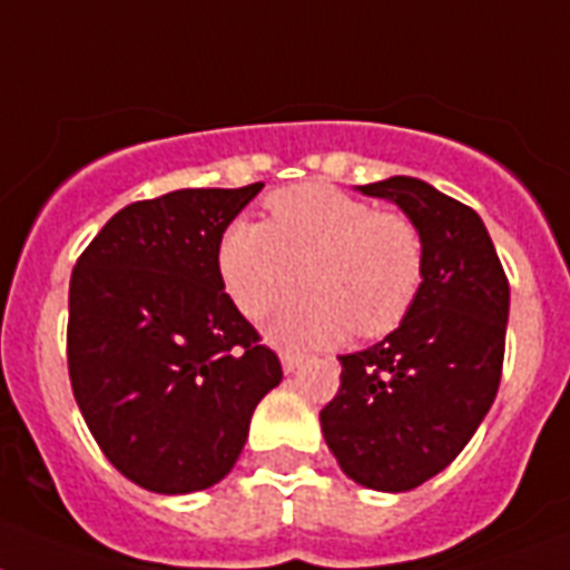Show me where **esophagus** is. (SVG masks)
I'll return each mask as SVG.
<instances>
[{
  "instance_id": "1",
  "label": "esophagus",
  "mask_w": 570,
  "mask_h": 570,
  "mask_svg": "<svg viewBox=\"0 0 570 570\" xmlns=\"http://www.w3.org/2000/svg\"><path fill=\"white\" fill-rule=\"evenodd\" d=\"M279 358H282V370H285V373H294L296 366L303 364V355H299V352H288V350H285L279 355Z\"/></svg>"
}]
</instances>
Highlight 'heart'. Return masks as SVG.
I'll return each instance as SVG.
<instances>
[{
	"instance_id": "b5f03b06",
	"label": "heart",
	"mask_w": 570,
	"mask_h": 570,
	"mask_svg": "<svg viewBox=\"0 0 570 570\" xmlns=\"http://www.w3.org/2000/svg\"><path fill=\"white\" fill-rule=\"evenodd\" d=\"M271 224L229 220L215 262L229 299L262 317L299 276L303 294L274 312L267 332L288 346H326L350 335H390L420 299L425 244L396 212L326 186L299 183L267 197Z\"/></svg>"
}]
</instances>
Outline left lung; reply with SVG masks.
I'll use <instances>...</instances> for the list:
<instances>
[{
	"instance_id": "obj_1",
	"label": "left lung",
	"mask_w": 570,
	"mask_h": 570,
	"mask_svg": "<svg viewBox=\"0 0 570 570\" xmlns=\"http://www.w3.org/2000/svg\"><path fill=\"white\" fill-rule=\"evenodd\" d=\"M361 191L393 200L420 229L425 279L402 326L341 355V387L320 425L352 481L407 492L458 458L495 402L510 282L472 206L416 177Z\"/></svg>"
}]
</instances>
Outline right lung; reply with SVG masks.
<instances>
[{
    "mask_svg": "<svg viewBox=\"0 0 570 570\" xmlns=\"http://www.w3.org/2000/svg\"><path fill=\"white\" fill-rule=\"evenodd\" d=\"M265 183L177 189L107 220L69 282L66 361L89 434L163 495L218 483L282 364L218 274L220 233Z\"/></svg>",
    "mask_w": 570,
    "mask_h": 570,
    "instance_id": "obj_1",
    "label": "right lung"
}]
</instances>
